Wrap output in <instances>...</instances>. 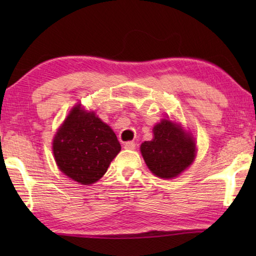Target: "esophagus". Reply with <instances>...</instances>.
<instances>
[{"label":"esophagus","mask_w":256,"mask_h":256,"mask_svg":"<svg viewBox=\"0 0 256 256\" xmlns=\"http://www.w3.org/2000/svg\"><path fill=\"white\" fill-rule=\"evenodd\" d=\"M124 148H125V149H130V150L136 149V142H134V141H128V142H125V144H124Z\"/></svg>","instance_id":"obj_1"}]
</instances>
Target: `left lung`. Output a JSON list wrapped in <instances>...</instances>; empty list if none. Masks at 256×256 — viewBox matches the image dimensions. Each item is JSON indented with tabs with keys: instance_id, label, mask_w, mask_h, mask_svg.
I'll use <instances>...</instances> for the list:
<instances>
[{
	"instance_id": "1",
	"label": "left lung",
	"mask_w": 256,
	"mask_h": 256,
	"mask_svg": "<svg viewBox=\"0 0 256 256\" xmlns=\"http://www.w3.org/2000/svg\"><path fill=\"white\" fill-rule=\"evenodd\" d=\"M154 138L141 144V154L149 170L162 178H172L186 170L194 159L193 138L170 120L154 128Z\"/></svg>"
}]
</instances>
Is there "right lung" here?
Wrapping results in <instances>:
<instances>
[{
    "label": "right lung",
    "instance_id": "obj_1",
    "mask_svg": "<svg viewBox=\"0 0 256 256\" xmlns=\"http://www.w3.org/2000/svg\"><path fill=\"white\" fill-rule=\"evenodd\" d=\"M112 130L94 112L73 108L53 141L56 164L64 174L84 185L102 178L120 152Z\"/></svg>",
    "mask_w": 256,
    "mask_h": 256
}]
</instances>
